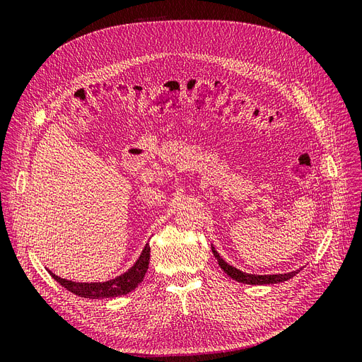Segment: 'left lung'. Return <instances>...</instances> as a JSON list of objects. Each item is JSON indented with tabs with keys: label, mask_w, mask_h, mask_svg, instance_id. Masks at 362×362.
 Returning a JSON list of instances; mask_svg holds the SVG:
<instances>
[{
	"label": "left lung",
	"mask_w": 362,
	"mask_h": 362,
	"mask_svg": "<svg viewBox=\"0 0 362 362\" xmlns=\"http://www.w3.org/2000/svg\"><path fill=\"white\" fill-rule=\"evenodd\" d=\"M211 250L214 257L217 258L218 266L221 269L226 273L229 278L235 279L237 282H243V284H249V286H266V284H278V282H284V281H288L293 276L298 275L300 270H294L290 273H278V275H250V273L242 272L235 267H233L231 264H228V262L217 254V250L214 249V246L211 245Z\"/></svg>",
	"instance_id": "8db88e82"
}]
</instances>
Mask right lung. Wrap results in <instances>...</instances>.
<instances>
[{"mask_svg": "<svg viewBox=\"0 0 362 362\" xmlns=\"http://www.w3.org/2000/svg\"><path fill=\"white\" fill-rule=\"evenodd\" d=\"M149 257H151V247L149 245H146L145 249L141 250V254L139 259L134 262L133 267H129L125 273L119 275L117 278L105 281V282H74V281H68L54 275V273L49 270L48 272L62 287H64L76 296H80V298H86V299L117 298V296L131 293L141 281H144L145 273L149 266Z\"/></svg>", "mask_w": 362, "mask_h": 362, "instance_id": "obj_1", "label": "right lung"}]
</instances>
